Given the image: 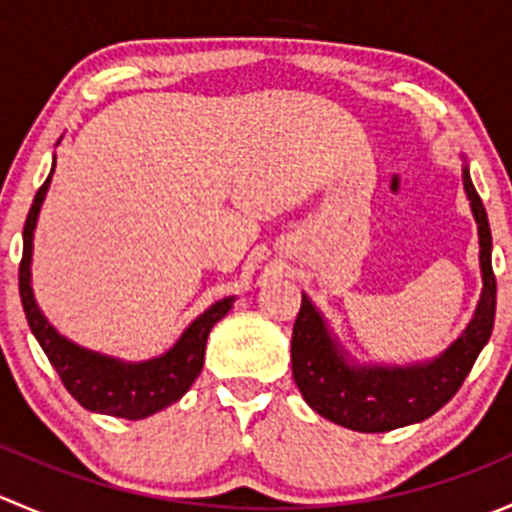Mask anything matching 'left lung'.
Wrapping results in <instances>:
<instances>
[{
    "instance_id": "left-lung-1",
    "label": "left lung",
    "mask_w": 512,
    "mask_h": 512,
    "mask_svg": "<svg viewBox=\"0 0 512 512\" xmlns=\"http://www.w3.org/2000/svg\"><path fill=\"white\" fill-rule=\"evenodd\" d=\"M471 210L480 237V272L483 294L476 317L446 354L431 364L406 369H356L344 361L329 339L317 309L302 294L297 322L292 329V376L304 401L319 416L361 433H384L433 416L458 394L471 374L480 349L488 344L495 322V275L490 265V225L483 200L473 188L468 168H463Z\"/></svg>"
}]
</instances>
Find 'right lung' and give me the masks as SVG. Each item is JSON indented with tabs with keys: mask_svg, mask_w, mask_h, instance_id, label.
Returning <instances> with one entry per match:
<instances>
[{
	"mask_svg": "<svg viewBox=\"0 0 512 512\" xmlns=\"http://www.w3.org/2000/svg\"><path fill=\"white\" fill-rule=\"evenodd\" d=\"M56 163V158H54ZM54 173V168H51ZM49 178L44 180L34 195V203L29 208L27 223H24V250L19 262V297H22L24 314H27L29 329L34 332L36 342L41 344L44 354L49 356L51 366L59 374L61 384L66 386L71 396L79 401L84 409L98 411V414L128 418H146L165 406L175 404L185 391L193 386L203 369L205 344H208L210 329L215 322L225 317L232 307V297L220 299L218 304L200 314L183 337L178 339L168 354L158 359L143 361V364H123V361L108 359V356L86 352L76 344L66 342L64 337L51 329V324L41 317L39 307L34 302L32 285H29V262H32V237L34 225L39 218L41 203L49 190Z\"/></svg>",
	"mask_w": 512,
	"mask_h": 512,
	"instance_id": "obj_1",
	"label": "right lung"
}]
</instances>
